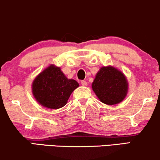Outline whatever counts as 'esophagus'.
<instances>
[{
    "label": "esophagus",
    "instance_id": "34e87169",
    "mask_svg": "<svg viewBox=\"0 0 160 160\" xmlns=\"http://www.w3.org/2000/svg\"><path fill=\"white\" fill-rule=\"evenodd\" d=\"M81 84H82V85H83V86H87L88 85V83H87V82H86V81H82V82H81Z\"/></svg>",
    "mask_w": 160,
    "mask_h": 160
}]
</instances>
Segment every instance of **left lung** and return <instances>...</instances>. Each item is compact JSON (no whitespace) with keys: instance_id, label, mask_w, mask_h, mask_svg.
<instances>
[{"instance_id":"1","label":"left lung","mask_w":160,"mask_h":160,"mask_svg":"<svg viewBox=\"0 0 160 160\" xmlns=\"http://www.w3.org/2000/svg\"><path fill=\"white\" fill-rule=\"evenodd\" d=\"M92 89L101 102L113 106L124 99L128 82L121 71L111 66L103 67L96 75Z\"/></svg>"}]
</instances>
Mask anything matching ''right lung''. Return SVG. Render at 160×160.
Masks as SVG:
<instances>
[{"label": "right lung", "instance_id": "1", "mask_svg": "<svg viewBox=\"0 0 160 160\" xmlns=\"http://www.w3.org/2000/svg\"><path fill=\"white\" fill-rule=\"evenodd\" d=\"M78 86L76 80L67 78L60 67L52 64L33 80L32 93L42 106L57 109L67 104L71 93Z\"/></svg>", "mask_w": 160, "mask_h": 160}]
</instances>
